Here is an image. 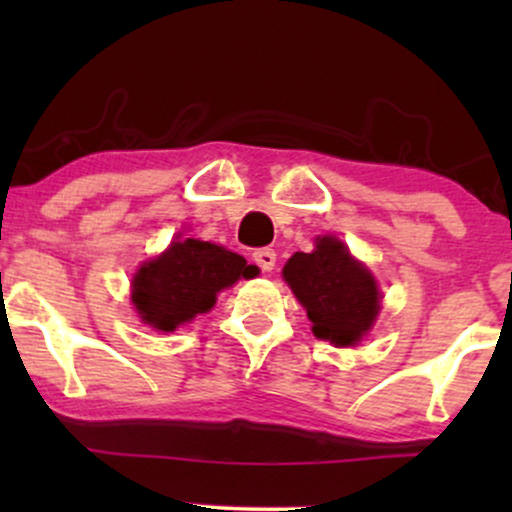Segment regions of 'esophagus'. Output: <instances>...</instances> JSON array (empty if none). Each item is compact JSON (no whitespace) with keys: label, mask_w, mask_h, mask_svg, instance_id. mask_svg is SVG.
I'll return each instance as SVG.
<instances>
[{"label":"esophagus","mask_w":512,"mask_h":512,"mask_svg":"<svg viewBox=\"0 0 512 512\" xmlns=\"http://www.w3.org/2000/svg\"><path fill=\"white\" fill-rule=\"evenodd\" d=\"M252 260H255V264L262 272H272L276 264V252L272 248H260L252 252Z\"/></svg>","instance_id":"obj_1"}]
</instances>
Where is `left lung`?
<instances>
[{"label":"left lung","instance_id":"obj_1","mask_svg":"<svg viewBox=\"0 0 512 512\" xmlns=\"http://www.w3.org/2000/svg\"><path fill=\"white\" fill-rule=\"evenodd\" d=\"M281 274L313 322L315 337L334 346L361 342L380 313L373 274L334 236L317 238L313 252H296Z\"/></svg>","mask_w":512,"mask_h":512}]
</instances>
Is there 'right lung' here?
<instances>
[{"label": "right lung", "instance_id": "obj_1", "mask_svg": "<svg viewBox=\"0 0 512 512\" xmlns=\"http://www.w3.org/2000/svg\"><path fill=\"white\" fill-rule=\"evenodd\" d=\"M260 274L245 262L209 240L178 238L166 252L144 262L132 279V303L144 325L158 332H175L197 315L209 313L216 293Z\"/></svg>", "mask_w": 512, "mask_h": 512}]
</instances>
